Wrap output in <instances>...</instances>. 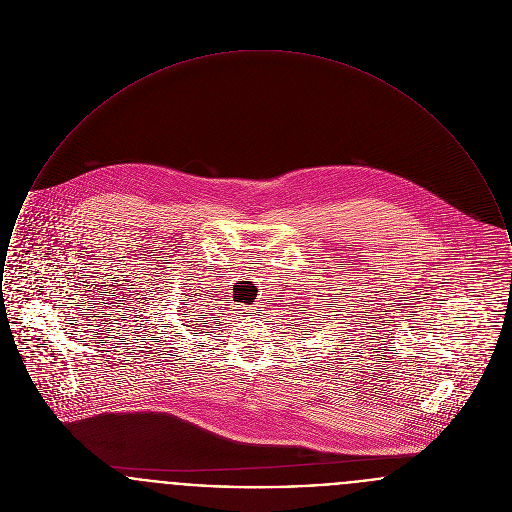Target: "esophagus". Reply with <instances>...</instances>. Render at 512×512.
<instances>
[{"instance_id":"obj_1","label":"esophagus","mask_w":512,"mask_h":512,"mask_svg":"<svg viewBox=\"0 0 512 512\" xmlns=\"http://www.w3.org/2000/svg\"><path fill=\"white\" fill-rule=\"evenodd\" d=\"M244 312H246V314H250V316H256V314H258L260 310H258V308L256 307H246V310H244Z\"/></svg>"}]
</instances>
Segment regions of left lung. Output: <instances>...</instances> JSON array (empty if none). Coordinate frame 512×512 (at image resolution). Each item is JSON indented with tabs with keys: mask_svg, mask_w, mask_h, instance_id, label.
<instances>
[{
	"mask_svg": "<svg viewBox=\"0 0 512 512\" xmlns=\"http://www.w3.org/2000/svg\"><path fill=\"white\" fill-rule=\"evenodd\" d=\"M314 307H316V310H324V307H322L320 303H318V305H314ZM334 312H336V310H334ZM322 316H326V314H322ZM334 316H338V314H334Z\"/></svg>",
	"mask_w": 512,
	"mask_h": 512,
	"instance_id": "left-lung-1",
	"label": "left lung"
}]
</instances>
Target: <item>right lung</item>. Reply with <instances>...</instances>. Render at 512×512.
I'll return each instance as SVG.
<instances>
[{
  "instance_id": "add662e5",
  "label": "right lung",
  "mask_w": 512,
  "mask_h": 512,
  "mask_svg": "<svg viewBox=\"0 0 512 512\" xmlns=\"http://www.w3.org/2000/svg\"><path fill=\"white\" fill-rule=\"evenodd\" d=\"M145 299H147V297H145ZM155 301H157V299H153V303H155ZM149 303H151V301H149ZM159 306H161L162 308L159 309ZM169 306L171 305H153V307L149 308V312H151V310H157V312L153 314V318H161V320H163V318H165L163 314H174L172 310H174V308L176 307H172L171 309H169ZM167 309L170 310L169 313L166 312ZM190 310H192V308H188V312H190ZM182 312H186V310H184V307H180L178 308V310H176V314H182ZM200 316H202V314H200ZM190 322H192V320H190ZM163 328H167V326H163Z\"/></svg>"
}]
</instances>
